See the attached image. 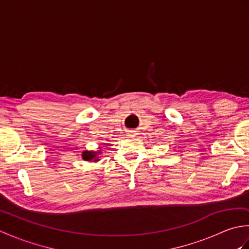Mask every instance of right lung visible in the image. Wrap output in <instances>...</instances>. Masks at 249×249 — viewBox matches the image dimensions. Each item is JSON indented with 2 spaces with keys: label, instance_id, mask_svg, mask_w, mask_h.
I'll return each mask as SVG.
<instances>
[{
  "label": "right lung",
  "instance_id": "add662e5",
  "mask_svg": "<svg viewBox=\"0 0 249 249\" xmlns=\"http://www.w3.org/2000/svg\"><path fill=\"white\" fill-rule=\"evenodd\" d=\"M98 149H102V146H99ZM100 154H102V150L84 151L82 152V160L86 161H98Z\"/></svg>",
  "mask_w": 249,
  "mask_h": 249
}]
</instances>
